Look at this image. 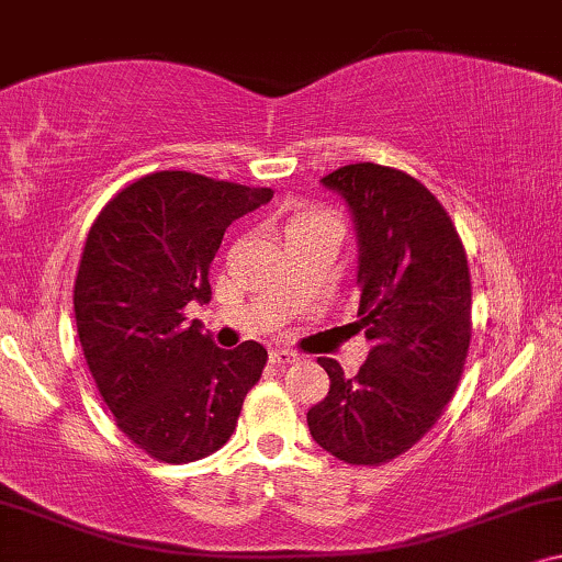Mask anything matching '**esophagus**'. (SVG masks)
I'll return each instance as SVG.
<instances>
[{
	"instance_id": "34e87169",
	"label": "esophagus",
	"mask_w": 562,
	"mask_h": 562,
	"mask_svg": "<svg viewBox=\"0 0 562 562\" xmlns=\"http://www.w3.org/2000/svg\"><path fill=\"white\" fill-rule=\"evenodd\" d=\"M295 359L297 357L292 351H284V349L270 351V363H274V367H288V363H292Z\"/></svg>"
}]
</instances>
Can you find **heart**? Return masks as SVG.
I'll return each instance as SVG.
<instances>
[{"instance_id": "obj_1", "label": "heart", "mask_w": 562, "mask_h": 562, "mask_svg": "<svg viewBox=\"0 0 562 562\" xmlns=\"http://www.w3.org/2000/svg\"><path fill=\"white\" fill-rule=\"evenodd\" d=\"M318 218H326V216H295L290 221V226H295V224H307V221H318Z\"/></svg>"}]
</instances>
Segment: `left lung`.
<instances>
[{"label":"left lung","mask_w":562,"mask_h":562,"mask_svg":"<svg viewBox=\"0 0 562 562\" xmlns=\"http://www.w3.org/2000/svg\"><path fill=\"white\" fill-rule=\"evenodd\" d=\"M357 232L359 374L318 359L330 390L307 409L313 440L338 461L376 465L413 448L453 397L471 344V274L453 221L423 183L374 162L321 180Z\"/></svg>","instance_id":"8db88e82"}]
</instances>
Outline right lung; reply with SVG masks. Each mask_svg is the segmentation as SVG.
<instances>
[{"label": "right lung", "instance_id": "add662e5", "mask_svg": "<svg viewBox=\"0 0 562 562\" xmlns=\"http://www.w3.org/2000/svg\"><path fill=\"white\" fill-rule=\"evenodd\" d=\"M270 188L186 170L134 180L93 221L74 288L76 328L116 428L157 461L188 463L232 438L267 349H218L188 303H209L224 232Z\"/></svg>", "mask_w": 562, "mask_h": 562}]
</instances>
